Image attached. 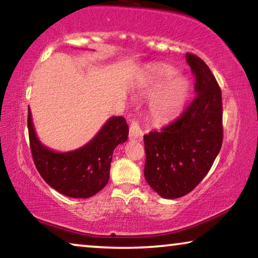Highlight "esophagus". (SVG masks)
Wrapping results in <instances>:
<instances>
[{"instance_id": "34e87169", "label": "esophagus", "mask_w": 258, "mask_h": 258, "mask_svg": "<svg viewBox=\"0 0 258 258\" xmlns=\"http://www.w3.org/2000/svg\"><path fill=\"white\" fill-rule=\"evenodd\" d=\"M128 136L131 139H134V140H143V136H144V132L143 130L140 127V122L136 120V119H133L132 121H131V125H130V132H128Z\"/></svg>"}]
</instances>
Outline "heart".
<instances>
[{"mask_svg":"<svg viewBox=\"0 0 258 258\" xmlns=\"http://www.w3.org/2000/svg\"><path fill=\"white\" fill-rule=\"evenodd\" d=\"M176 70L167 64L148 67L145 72L147 92L155 94L150 104V112L155 120L167 121L182 111L189 96V81L183 76L175 77Z\"/></svg>","mask_w":258,"mask_h":258,"instance_id":"1","label":"heart"}]
</instances>
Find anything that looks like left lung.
<instances>
[{"instance_id":"1","label":"left lung","mask_w":258,"mask_h":258,"mask_svg":"<svg viewBox=\"0 0 258 258\" xmlns=\"http://www.w3.org/2000/svg\"><path fill=\"white\" fill-rule=\"evenodd\" d=\"M186 59L195 78V98L179 118L144 136L145 179L165 199L193 190L212 168L223 140L220 86L200 57L187 52Z\"/></svg>"}]
</instances>
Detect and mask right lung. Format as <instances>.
I'll return each instance as SVG.
<instances>
[{
    "mask_svg": "<svg viewBox=\"0 0 258 258\" xmlns=\"http://www.w3.org/2000/svg\"><path fill=\"white\" fill-rule=\"evenodd\" d=\"M28 131L34 164L53 189L70 198H90L103 189L110 179L112 154L125 143L128 126L124 117H112L85 146L57 153L39 143L28 110Z\"/></svg>",
    "mask_w": 258,
    "mask_h": 258,
    "instance_id": "obj_1",
    "label": "right lung"
}]
</instances>
